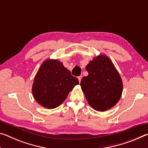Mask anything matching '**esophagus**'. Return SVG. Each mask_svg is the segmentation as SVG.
I'll return each mask as SVG.
<instances>
[{
    "label": "esophagus",
    "instance_id": "esophagus-1",
    "mask_svg": "<svg viewBox=\"0 0 148 148\" xmlns=\"http://www.w3.org/2000/svg\"><path fill=\"white\" fill-rule=\"evenodd\" d=\"M77 78H78V79H79V82H81V80H82V76H78V77H77Z\"/></svg>",
    "mask_w": 148,
    "mask_h": 148
}]
</instances>
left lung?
<instances>
[{
  "label": "left lung",
  "instance_id": "obj_1",
  "mask_svg": "<svg viewBox=\"0 0 148 148\" xmlns=\"http://www.w3.org/2000/svg\"><path fill=\"white\" fill-rule=\"evenodd\" d=\"M88 75L81 80L82 89L89 104L104 112L114 107L121 98L123 82L113 62L105 55H99L86 66Z\"/></svg>",
  "mask_w": 148,
  "mask_h": 148
}]
</instances>
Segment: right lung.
<instances>
[{"instance_id": "1", "label": "right lung", "mask_w": 148, "mask_h": 148, "mask_svg": "<svg viewBox=\"0 0 148 148\" xmlns=\"http://www.w3.org/2000/svg\"><path fill=\"white\" fill-rule=\"evenodd\" d=\"M79 80L57 59H47L34 77L32 92L34 99L44 108L53 109L63 102Z\"/></svg>"}]
</instances>
